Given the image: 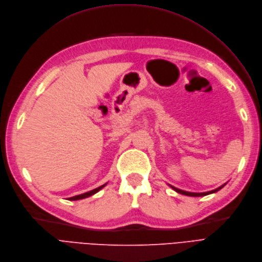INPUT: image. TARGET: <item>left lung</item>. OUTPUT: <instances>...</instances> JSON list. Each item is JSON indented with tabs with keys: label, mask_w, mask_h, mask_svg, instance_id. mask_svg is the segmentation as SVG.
Instances as JSON below:
<instances>
[{
	"label": "left lung",
	"mask_w": 262,
	"mask_h": 262,
	"mask_svg": "<svg viewBox=\"0 0 262 262\" xmlns=\"http://www.w3.org/2000/svg\"><path fill=\"white\" fill-rule=\"evenodd\" d=\"M225 185H226V184H225ZM225 185H223V186H221V187H218L217 189H215V190H212V191H207V192H201V193H196V192H188V191H184V190H181V189H179V188H175V187H173V186H171V187L173 188V189H174L176 192L182 193V194H185V195H190V196H203V195L211 194V193H214V192H216V191H218V190H221L222 188H223Z\"/></svg>",
	"instance_id": "1"
}]
</instances>
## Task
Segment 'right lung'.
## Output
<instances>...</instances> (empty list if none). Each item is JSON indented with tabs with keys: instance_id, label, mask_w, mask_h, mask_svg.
Returning a JSON list of instances; mask_svg holds the SVG:
<instances>
[{
	"instance_id": "1",
	"label": "right lung",
	"mask_w": 262,
	"mask_h": 262,
	"mask_svg": "<svg viewBox=\"0 0 262 262\" xmlns=\"http://www.w3.org/2000/svg\"><path fill=\"white\" fill-rule=\"evenodd\" d=\"M106 184H104V185H102V186H100V187H98V188H96V189H93V190H91V191H88V192H86V193H82V194H78V195H75V196H72V198H69V200H71V201H75V200H80V199H85V198H88V196H90V195H92V194H95L96 192H98L100 189H102V188L105 186Z\"/></svg>"
}]
</instances>
